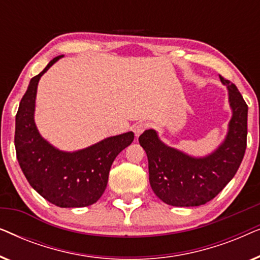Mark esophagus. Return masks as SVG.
<instances>
[{
  "mask_svg": "<svg viewBox=\"0 0 260 260\" xmlns=\"http://www.w3.org/2000/svg\"><path fill=\"white\" fill-rule=\"evenodd\" d=\"M148 127V124L147 123H138L137 125L134 126V133H135V136L138 137L141 134H143V131L147 129Z\"/></svg>",
  "mask_w": 260,
  "mask_h": 260,
  "instance_id": "1",
  "label": "esophagus"
}]
</instances>
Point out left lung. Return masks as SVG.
I'll return each mask as SVG.
<instances>
[{
	"instance_id": "left-lung-1",
	"label": "left lung",
	"mask_w": 260,
	"mask_h": 260,
	"mask_svg": "<svg viewBox=\"0 0 260 260\" xmlns=\"http://www.w3.org/2000/svg\"><path fill=\"white\" fill-rule=\"evenodd\" d=\"M229 91L232 117L227 134L211 154L197 157L169 147L155 130L138 141L148 156L149 182L158 199L175 207H194L214 199L236 175L246 150L247 105L233 83L220 77Z\"/></svg>"
}]
</instances>
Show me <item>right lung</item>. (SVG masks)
<instances>
[{
    "instance_id": "add662e5",
    "label": "right lung",
    "mask_w": 260,
    "mask_h": 260,
    "mask_svg": "<svg viewBox=\"0 0 260 260\" xmlns=\"http://www.w3.org/2000/svg\"><path fill=\"white\" fill-rule=\"evenodd\" d=\"M49 61L31 78L15 119L16 157L31 187L51 204L62 208L93 205L104 193L113 161L134 141V133L111 136L76 151H63L46 141L34 120L40 78L61 59Z\"/></svg>"
}]
</instances>
